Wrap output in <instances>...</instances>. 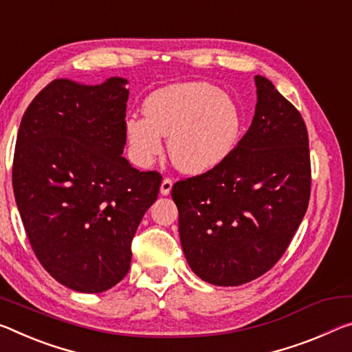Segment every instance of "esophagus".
I'll list each match as a JSON object with an SVG mask.
<instances>
[{
    "instance_id": "obj_1",
    "label": "esophagus",
    "mask_w": 352,
    "mask_h": 352,
    "mask_svg": "<svg viewBox=\"0 0 352 352\" xmlns=\"http://www.w3.org/2000/svg\"><path fill=\"white\" fill-rule=\"evenodd\" d=\"M172 185H174V182H172V178H164L163 183H161V188H160L161 194H163V196H167V194L170 192Z\"/></svg>"
}]
</instances>
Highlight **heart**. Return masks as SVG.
<instances>
[{"label":"heart","instance_id":"b5f03b06","mask_svg":"<svg viewBox=\"0 0 352 352\" xmlns=\"http://www.w3.org/2000/svg\"><path fill=\"white\" fill-rule=\"evenodd\" d=\"M144 119L131 117L125 135L133 158L147 166L167 139L172 163L189 175L216 169L233 153L244 130L239 103L205 81L177 82L156 89L142 103Z\"/></svg>","mask_w":352,"mask_h":352}]
</instances>
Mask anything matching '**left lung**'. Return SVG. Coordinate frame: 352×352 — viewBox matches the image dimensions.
<instances>
[{"instance_id":"left-lung-1","label":"left lung","mask_w":352,"mask_h":352,"mask_svg":"<svg viewBox=\"0 0 352 352\" xmlns=\"http://www.w3.org/2000/svg\"><path fill=\"white\" fill-rule=\"evenodd\" d=\"M255 116L216 169L177 182L172 199L188 265L202 280L236 287L285 252L309 206V135L299 111L255 76Z\"/></svg>"}]
</instances>
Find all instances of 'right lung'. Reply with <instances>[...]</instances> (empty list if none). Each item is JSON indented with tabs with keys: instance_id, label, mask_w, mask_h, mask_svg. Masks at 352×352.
Wrapping results in <instances>:
<instances>
[{
	"instance_id": "obj_1",
	"label": "right lung",
	"mask_w": 352,
	"mask_h": 352,
	"mask_svg": "<svg viewBox=\"0 0 352 352\" xmlns=\"http://www.w3.org/2000/svg\"><path fill=\"white\" fill-rule=\"evenodd\" d=\"M126 82L54 80L16 135L12 185L28 239L50 276L80 293L106 292L126 276L133 236L160 192L158 172L122 156Z\"/></svg>"
}]
</instances>
